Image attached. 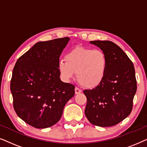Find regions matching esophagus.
Masks as SVG:
<instances>
[{
    "label": "esophagus",
    "instance_id": "34e87169",
    "mask_svg": "<svg viewBox=\"0 0 147 147\" xmlns=\"http://www.w3.org/2000/svg\"><path fill=\"white\" fill-rule=\"evenodd\" d=\"M81 92H82V90H80V88H78L77 87L75 88V93H76V94H79L81 93Z\"/></svg>",
    "mask_w": 147,
    "mask_h": 147
}]
</instances>
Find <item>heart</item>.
Instances as JSON below:
<instances>
[{
    "instance_id": "1",
    "label": "heart",
    "mask_w": 147,
    "mask_h": 147,
    "mask_svg": "<svg viewBox=\"0 0 147 147\" xmlns=\"http://www.w3.org/2000/svg\"><path fill=\"white\" fill-rule=\"evenodd\" d=\"M108 59L104 51L92 48L77 47L65 55V61H60L58 69L65 80L71 79L77 73L80 84L92 89L100 86L106 77Z\"/></svg>"
}]
</instances>
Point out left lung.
<instances>
[{
    "instance_id": "obj_1",
    "label": "left lung",
    "mask_w": 147,
    "mask_h": 147,
    "mask_svg": "<svg viewBox=\"0 0 147 147\" xmlns=\"http://www.w3.org/2000/svg\"><path fill=\"white\" fill-rule=\"evenodd\" d=\"M108 59L106 77L92 90H85V114L90 123L102 127L116 125L132 111L136 92L134 65L121 48L110 41H93Z\"/></svg>"
}]
</instances>
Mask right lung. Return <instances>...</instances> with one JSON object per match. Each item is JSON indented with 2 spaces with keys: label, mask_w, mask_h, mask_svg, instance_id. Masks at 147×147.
I'll list each match as a JSON object with an SVG mask.
<instances>
[{
  "label": "right lung",
  "mask_w": 147,
  "mask_h": 147,
  "mask_svg": "<svg viewBox=\"0 0 147 147\" xmlns=\"http://www.w3.org/2000/svg\"><path fill=\"white\" fill-rule=\"evenodd\" d=\"M69 41L63 37L38 42L16 62L11 81L13 107L33 127L57 123L75 94V86L61 81L58 69L59 56Z\"/></svg>",
  "instance_id": "1"
}]
</instances>
